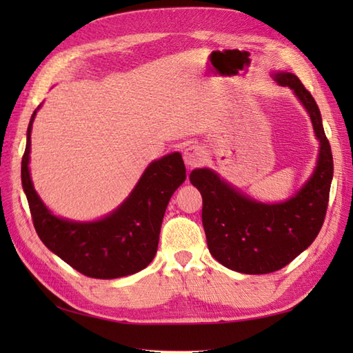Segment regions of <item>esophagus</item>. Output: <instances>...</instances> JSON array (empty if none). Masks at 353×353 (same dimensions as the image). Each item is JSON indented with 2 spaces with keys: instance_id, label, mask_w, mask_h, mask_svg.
I'll return each instance as SVG.
<instances>
[{
  "instance_id": "esophagus-1",
  "label": "esophagus",
  "mask_w": 353,
  "mask_h": 353,
  "mask_svg": "<svg viewBox=\"0 0 353 353\" xmlns=\"http://www.w3.org/2000/svg\"><path fill=\"white\" fill-rule=\"evenodd\" d=\"M205 159H206V152L203 150V147L190 145V147L185 148L183 161H185L186 167H188V168L199 167V165L205 162Z\"/></svg>"
}]
</instances>
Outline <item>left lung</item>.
I'll list each match as a JSON object with an SVG mask.
<instances>
[{
	"label": "left lung",
	"mask_w": 353,
	"mask_h": 353,
	"mask_svg": "<svg viewBox=\"0 0 353 353\" xmlns=\"http://www.w3.org/2000/svg\"><path fill=\"white\" fill-rule=\"evenodd\" d=\"M273 79L294 91L320 141L317 167L302 190L287 201L267 205L244 196L212 170L197 168L190 174L203 199L201 221L209 252L224 267L245 274L273 273L308 249L323 226L334 176L316 100L294 74L276 72Z\"/></svg>",
	"instance_id": "obj_1"
}]
</instances>
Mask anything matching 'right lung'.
Wrapping results in <instances>:
<instances>
[{"label": "right lung", "instance_id": "1", "mask_svg": "<svg viewBox=\"0 0 353 353\" xmlns=\"http://www.w3.org/2000/svg\"><path fill=\"white\" fill-rule=\"evenodd\" d=\"M36 110L27 129L21 179L41 241L88 277L117 279L141 272L156 254L172 192L186 179L182 154L171 153L150 163L124 203L104 219L89 223L59 219L42 203L30 179V134Z\"/></svg>", "mask_w": 353, "mask_h": 353}]
</instances>
